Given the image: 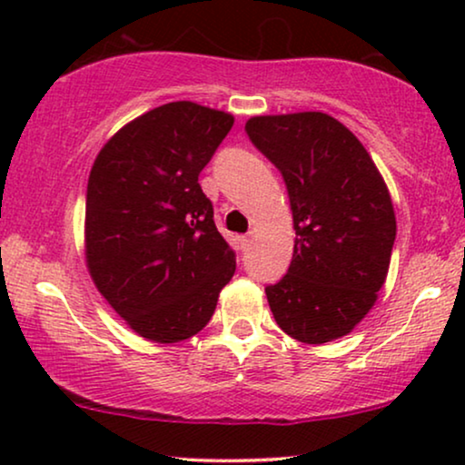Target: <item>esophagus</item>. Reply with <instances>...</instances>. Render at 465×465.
<instances>
[{
	"instance_id": "34e87169",
	"label": "esophagus",
	"mask_w": 465,
	"mask_h": 465,
	"mask_svg": "<svg viewBox=\"0 0 465 465\" xmlns=\"http://www.w3.org/2000/svg\"><path fill=\"white\" fill-rule=\"evenodd\" d=\"M239 241H241V247H243V250H245V247L252 245V234H243V237H241Z\"/></svg>"
}]
</instances>
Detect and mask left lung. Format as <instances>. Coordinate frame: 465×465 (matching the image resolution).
Wrapping results in <instances>:
<instances>
[{
    "instance_id": "1",
    "label": "left lung",
    "mask_w": 465,
    "mask_h": 465,
    "mask_svg": "<svg viewBox=\"0 0 465 465\" xmlns=\"http://www.w3.org/2000/svg\"><path fill=\"white\" fill-rule=\"evenodd\" d=\"M245 131L282 171L294 218L290 269L266 285L275 322L309 345L341 339L372 309L390 271V190L360 139L328 114L256 116Z\"/></svg>"
}]
</instances>
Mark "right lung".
Listing matches in <instances>:
<instances>
[{"label":"right lung","mask_w":465,"mask_h":465,"mask_svg":"<svg viewBox=\"0 0 465 465\" xmlns=\"http://www.w3.org/2000/svg\"><path fill=\"white\" fill-rule=\"evenodd\" d=\"M231 114L154 107L94 158L86 188V266L112 309L143 339L180 342L212 320L234 275L199 175L232 129Z\"/></svg>","instance_id":"right-lung-1"}]
</instances>
